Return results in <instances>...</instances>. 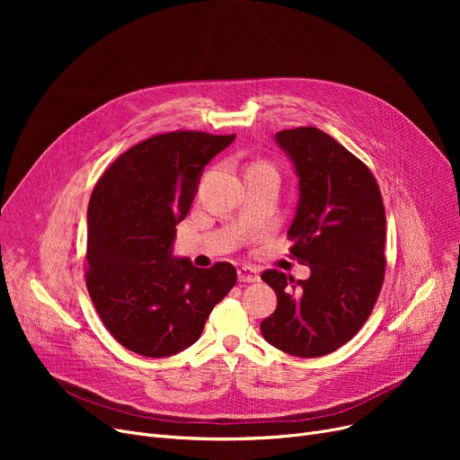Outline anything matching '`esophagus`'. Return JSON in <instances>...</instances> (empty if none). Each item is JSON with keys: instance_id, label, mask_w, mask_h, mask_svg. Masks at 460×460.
Masks as SVG:
<instances>
[{"instance_id": "34e87169", "label": "esophagus", "mask_w": 460, "mask_h": 460, "mask_svg": "<svg viewBox=\"0 0 460 460\" xmlns=\"http://www.w3.org/2000/svg\"><path fill=\"white\" fill-rule=\"evenodd\" d=\"M238 281H243V283H255V281H259V274H257V270L252 269V267H240V269H238Z\"/></svg>"}]
</instances>
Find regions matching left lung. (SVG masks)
Here are the masks:
<instances>
[{
	"instance_id": "obj_1",
	"label": "left lung",
	"mask_w": 460,
	"mask_h": 460,
	"mask_svg": "<svg viewBox=\"0 0 460 460\" xmlns=\"http://www.w3.org/2000/svg\"><path fill=\"white\" fill-rule=\"evenodd\" d=\"M295 162L300 199L287 236L307 279L264 270L278 307L261 323L272 347L319 358L349 343L369 319L385 274V210L371 169L315 127L276 134Z\"/></svg>"
}]
</instances>
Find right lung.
Segmentation results:
<instances>
[{"mask_svg":"<svg viewBox=\"0 0 460 460\" xmlns=\"http://www.w3.org/2000/svg\"><path fill=\"white\" fill-rule=\"evenodd\" d=\"M233 139L199 130L156 134L120 155L94 184L85 285L108 332L136 354L164 358L196 343L236 283L231 262L198 269L169 255L203 167Z\"/></svg>","mask_w":460,"mask_h":460,"instance_id":"obj_1","label":"right lung"}]
</instances>
